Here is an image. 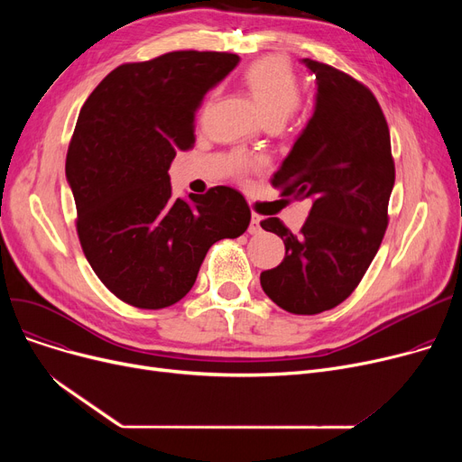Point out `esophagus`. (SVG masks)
Masks as SVG:
<instances>
[{
	"mask_svg": "<svg viewBox=\"0 0 462 462\" xmlns=\"http://www.w3.org/2000/svg\"><path fill=\"white\" fill-rule=\"evenodd\" d=\"M262 232V226H260V217L256 213H253L251 217V225H249V234H260Z\"/></svg>",
	"mask_w": 462,
	"mask_h": 462,
	"instance_id": "esophagus-1",
	"label": "esophagus"
}]
</instances>
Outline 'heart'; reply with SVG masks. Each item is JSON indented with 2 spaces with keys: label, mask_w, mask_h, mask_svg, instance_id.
Returning a JSON list of instances; mask_svg holds the SVG:
<instances>
[{
  "label": "heart",
  "mask_w": 462,
  "mask_h": 462,
  "mask_svg": "<svg viewBox=\"0 0 462 462\" xmlns=\"http://www.w3.org/2000/svg\"><path fill=\"white\" fill-rule=\"evenodd\" d=\"M244 82L268 124L282 121L298 110L300 82L294 69L282 58H263L249 65L244 72ZM256 168V161L245 155L232 159V170L245 176Z\"/></svg>",
  "instance_id": "heart-1"
}]
</instances>
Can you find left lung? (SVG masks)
I'll return each instance as SVG.
<instances>
[{"instance_id": "left-lung-1", "label": "left lung", "mask_w": 462, "mask_h": 462, "mask_svg": "<svg viewBox=\"0 0 462 462\" xmlns=\"http://www.w3.org/2000/svg\"><path fill=\"white\" fill-rule=\"evenodd\" d=\"M303 63L317 75V106L272 185L312 206L298 234L277 217L260 221L286 249L277 268L260 273V284L281 309L319 314L343 303L376 256L390 223L395 162L373 91L331 65Z\"/></svg>"}]
</instances>
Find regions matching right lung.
<instances>
[{
	"instance_id": "add662e5",
	"label": "right lung",
	"mask_w": 462,
	"mask_h": 462,
	"mask_svg": "<svg viewBox=\"0 0 462 462\" xmlns=\"http://www.w3.org/2000/svg\"><path fill=\"white\" fill-rule=\"evenodd\" d=\"M237 61L230 52L176 51L124 63L80 110L65 161L77 234L95 275L133 307L178 303L215 241L251 223L236 189L174 199L168 176L176 153L194 145L204 95Z\"/></svg>"
}]
</instances>
